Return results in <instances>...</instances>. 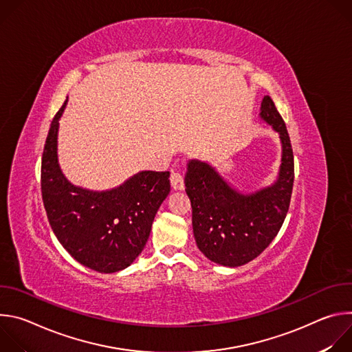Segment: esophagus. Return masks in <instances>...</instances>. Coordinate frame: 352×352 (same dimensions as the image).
Segmentation results:
<instances>
[{"mask_svg":"<svg viewBox=\"0 0 352 352\" xmlns=\"http://www.w3.org/2000/svg\"><path fill=\"white\" fill-rule=\"evenodd\" d=\"M170 182H171V188L175 190H181L184 189V178L179 173H171L170 177Z\"/></svg>","mask_w":352,"mask_h":352,"instance_id":"obj_1","label":"esophagus"}]
</instances>
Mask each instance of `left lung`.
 <instances>
[{
  "label": "left lung",
  "instance_id": "1",
  "mask_svg": "<svg viewBox=\"0 0 352 352\" xmlns=\"http://www.w3.org/2000/svg\"><path fill=\"white\" fill-rule=\"evenodd\" d=\"M261 117L280 133L283 144L277 181L255 193L231 188L208 163L190 160L185 175L197 248L214 263L236 267L258 258L278 234L294 185V155L285 122L273 100L263 97Z\"/></svg>",
  "mask_w": 352,
  "mask_h": 352
}]
</instances>
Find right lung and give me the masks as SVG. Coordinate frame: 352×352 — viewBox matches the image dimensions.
Wrapping results in <instances>:
<instances>
[{"label":"right lung","instance_id":"right-lung-1","mask_svg":"<svg viewBox=\"0 0 352 352\" xmlns=\"http://www.w3.org/2000/svg\"><path fill=\"white\" fill-rule=\"evenodd\" d=\"M50 126L41 157V195L56 236L80 265L98 273L128 267L143 250L155 216L170 192L168 171H142L106 192L72 185L57 157L58 121Z\"/></svg>","mask_w":352,"mask_h":352}]
</instances>
